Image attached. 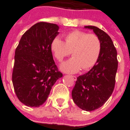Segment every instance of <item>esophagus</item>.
Masks as SVG:
<instances>
[{
    "label": "esophagus",
    "instance_id": "34e87169",
    "mask_svg": "<svg viewBox=\"0 0 130 130\" xmlns=\"http://www.w3.org/2000/svg\"><path fill=\"white\" fill-rule=\"evenodd\" d=\"M72 78V79H73L74 81H76V76H72V75H71V76H70Z\"/></svg>",
    "mask_w": 130,
    "mask_h": 130
}]
</instances>
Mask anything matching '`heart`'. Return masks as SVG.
Masks as SVG:
<instances>
[{"label": "heart", "instance_id": "b5f03b06", "mask_svg": "<svg viewBox=\"0 0 130 130\" xmlns=\"http://www.w3.org/2000/svg\"><path fill=\"white\" fill-rule=\"evenodd\" d=\"M51 48L58 61L62 60L72 52L73 57L62 62L60 69L72 74L78 72L82 68L86 70L95 65L100 54L101 42L96 35L74 30L66 35L65 42L60 37H55Z\"/></svg>", "mask_w": 130, "mask_h": 130}]
</instances>
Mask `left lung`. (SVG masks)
<instances>
[{
  "mask_svg": "<svg viewBox=\"0 0 130 130\" xmlns=\"http://www.w3.org/2000/svg\"><path fill=\"white\" fill-rule=\"evenodd\" d=\"M84 28L92 30L99 37L100 54L93 68L77 77L72 96L80 109L92 111L102 106L113 91L118 70L117 51L111 37L102 30L93 26Z\"/></svg>",
  "mask_w": 130,
  "mask_h": 130,
  "instance_id": "left-lung-1",
  "label": "left lung"
}]
</instances>
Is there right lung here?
<instances>
[{"instance_id": "obj_1", "label": "right lung", "mask_w": 130, "mask_h": 130, "mask_svg": "<svg viewBox=\"0 0 130 130\" xmlns=\"http://www.w3.org/2000/svg\"><path fill=\"white\" fill-rule=\"evenodd\" d=\"M58 30L55 24H35L22 35L16 48L13 86L19 101L26 106L39 107L43 104L52 86L62 76L51 48Z\"/></svg>"}]
</instances>
